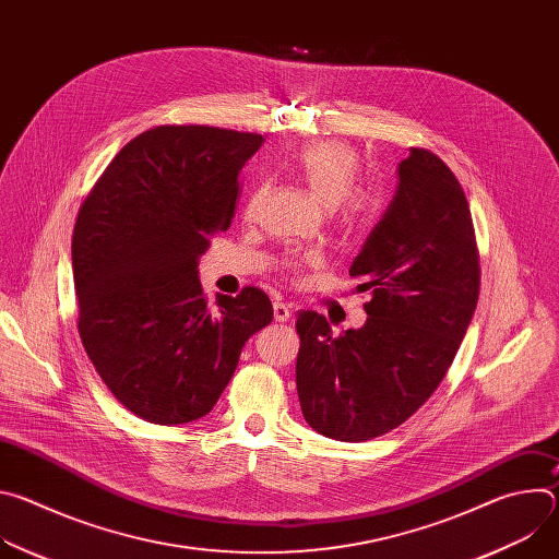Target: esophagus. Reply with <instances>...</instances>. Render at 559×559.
<instances>
[{"label":"esophagus","mask_w":559,"mask_h":559,"mask_svg":"<svg viewBox=\"0 0 559 559\" xmlns=\"http://www.w3.org/2000/svg\"><path fill=\"white\" fill-rule=\"evenodd\" d=\"M289 316H292V309H289L285 302L276 300V302H274V321H278V323H285Z\"/></svg>","instance_id":"34e87169"}]
</instances>
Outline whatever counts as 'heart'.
Segmentation results:
<instances>
[{
	"label": "heart",
	"mask_w": 559,
	"mask_h": 559,
	"mask_svg": "<svg viewBox=\"0 0 559 559\" xmlns=\"http://www.w3.org/2000/svg\"><path fill=\"white\" fill-rule=\"evenodd\" d=\"M292 173L307 188L311 199L325 210L358 225L371 210V199L365 190L354 188L360 173V154L354 145L341 139H323L302 145L289 164ZM292 267H298L296 263Z\"/></svg>",
	"instance_id": "heart-1"
}]
</instances>
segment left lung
Here are the masks:
<instances>
[{
  "label": "left lung",
  "mask_w": 559,
  "mask_h": 559,
  "mask_svg": "<svg viewBox=\"0 0 559 559\" xmlns=\"http://www.w3.org/2000/svg\"><path fill=\"white\" fill-rule=\"evenodd\" d=\"M352 278L371 292L360 330L332 334L300 311L296 389L311 429L365 442L409 420L442 382L480 294L471 210L442 158L412 147L397 190L356 257Z\"/></svg>",
  "instance_id": "left-lung-1"
}]
</instances>
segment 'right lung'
<instances>
[{"instance_id": "right-lung-1", "label": "right lung", "mask_w": 559, "mask_h": 559, "mask_svg": "<svg viewBox=\"0 0 559 559\" xmlns=\"http://www.w3.org/2000/svg\"><path fill=\"white\" fill-rule=\"evenodd\" d=\"M257 132L156 126L128 141L72 231L76 330L117 401L145 423L210 414L246 341L272 323L259 287L207 305L199 257L231 223Z\"/></svg>"}]
</instances>
